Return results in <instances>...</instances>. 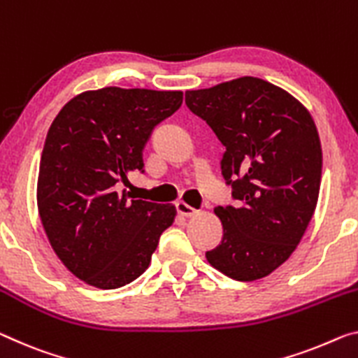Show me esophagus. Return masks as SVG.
Here are the masks:
<instances>
[{"mask_svg":"<svg viewBox=\"0 0 358 358\" xmlns=\"http://www.w3.org/2000/svg\"><path fill=\"white\" fill-rule=\"evenodd\" d=\"M176 211H178L179 216H184V217H190V216H194V214H196L195 208L189 206V205H187V203H184V201L176 203Z\"/></svg>","mask_w":358,"mask_h":358,"instance_id":"obj_1","label":"esophagus"}]
</instances>
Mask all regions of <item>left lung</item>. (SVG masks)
<instances>
[{
	"label": "left lung",
	"instance_id": "1",
	"mask_svg": "<svg viewBox=\"0 0 358 358\" xmlns=\"http://www.w3.org/2000/svg\"><path fill=\"white\" fill-rule=\"evenodd\" d=\"M185 103L225 147L221 171L236 200L214 208L224 235L206 259L238 282L267 277L293 255L315 211L322 145L313 118L255 76L185 91Z\"/></svg>",
	"mask_w": 358,
	"mask_h": 358
}]
</instances>
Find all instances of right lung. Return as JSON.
Wrapping results in <instances>:
<instances>
[{
  "instance_id": "right-lung-1",
  "label": "right lung",
  "mask_w": 358,
  "mask_h": 358,
  "mask_svg": "<svg viewBox=\"0 0 358 358\" xmlns=\"http://www.w3.org/2000/svg\"><path fill=\"white\" fill-rule=\"evenodd\" d=\"M182 91L110 86L75 96L48 131L36 201L54 252L101 289L124 287L150 264L176 208L118 192L142 171L153 128L182 106Z\"/></svg>"
}]
</instances>
